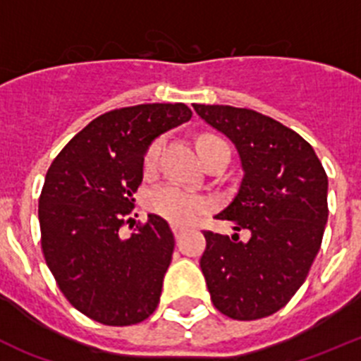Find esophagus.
<instances>
[{"label":"esophagus","instance_id":"obj_1","mask_svg":"<svg viewBox=\"0 0 361 361\" xmlns=\"http://www.w3.org/2000/svg\"><path fill=\"white\" fill-rule=\"evenodd\" d=\"M173 232H174V237H176V239H180V237H181V228H180V226H173Z\"/></svg>","mask_w":361,"mask_h":361}]
</instances>
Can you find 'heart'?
<instances>
[{"label": "heart", "mask_w": 361, "mask_h": 361, "mask_svg": "<svg viewBox=\"0 0 361 361\" xmlns=\"http://www.w3.org/2000/svg\"><path fill=\"white\" fill-rule=\"evenodd\" d=\"M216 142L223 140H219L217 136L203 135L197 140L200 152L216 144ZM161 149H164V138H157L154 142H151V145H149L144 154L145 173H152L158 167ZM145 204H147V209L151 212L158 214V216L171 221L176 226L192 225L201 216L209 212L210 207H212V203L207 197L176 187V185H160V187H154L152 190H149L147 196H145Z\"/></svg>", "instance_id": "heart-1"}]
</instances>
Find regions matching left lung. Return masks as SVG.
<instances>
[{
  "label": "left lung",
  "instance_id": "1",
  "mask_svg": "<svg viewBox=\"0 0 361 361\" xmlns=\"http://www.w3.org/2000/svg\"><path fill=\"white\" fill-rule=\"evenodd\" d=\"M197 115L225 133L241 157V187L216 216L239 235L204 230L201 271L217 311L257 320L284 307L306 281L327 223V174L313 147L293 129L248 108L194 104Z\"/></svg>",
  "mask_w": 361,
  "mask_h": 361
}]
</instances>
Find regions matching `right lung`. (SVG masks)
<instances>
[{
	"label": "right lung",
	"mask_w": 361,
	"mask_h": 361,
	"mask_svg": "<svg viewBox=\"0 0 361 361\" xmlns=\"http://www.w3.org/2000/svg\"><path fill=\"white\" fill-rule=\"evenodd\" d=\"M190 116L181 102L113 109L77 133L48 169L39 196L44 261L68 302L95 322L133 326L157 310L173 232L154 214L128 239L118 230L131 221L151 142Z\"/></svg>",
	"instance_id": "1"
}]
</instances>
